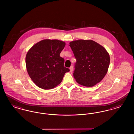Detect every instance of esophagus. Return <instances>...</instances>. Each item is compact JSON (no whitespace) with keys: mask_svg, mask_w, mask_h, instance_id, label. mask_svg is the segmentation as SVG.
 <instances>
[{"mask_svg":"<svg viewBox=\"0 0 134 134\" xmlns=\"http://www.w3.org/2000/svg\"><path fill=\"white\" fill-rule=\"evenodd\" d=\"M69 69H70V72H72V71L73 70V66H71L70 67V68H69Z\"/></svg>","mask_w":134,"mask_h":134,"instance_id":"obj_1","label":"esophagus"}]
</instances>
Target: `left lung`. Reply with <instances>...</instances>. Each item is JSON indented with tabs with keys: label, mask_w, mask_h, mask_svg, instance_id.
<instances>
[{
	"label": "left lung",
	"mask_w": 134,
	"mask_h": 134,
	"mask_svg": "<svg viewBox=\"0 0 134 134\" xmlns=\"http://www.w3.org/2000/svg\"><path fill=\"white\" fill-rule=\"evenodd\" d=\"M69 44L76 59L73 76L77 82L92 87L100 82L107 73L110 63L105 49L90 40H76Z\"/></svg>",
	"instance_id": "8db88e82"
}]
</instances>
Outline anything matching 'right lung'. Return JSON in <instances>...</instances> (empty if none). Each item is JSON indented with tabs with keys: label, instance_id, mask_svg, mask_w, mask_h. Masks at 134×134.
I'll return each mask as SVG.
<instances>
[{
	"label": "right lung",
	"instance_id": "obj_1",
	"mask_svg": "<svg viewBox=\"0 0 134 134\" xmlns=\"http://www.w3.org/2000/svg\"><path fill=\"white\" fill-rule=\"evenodd\" d=\"M65 44L60 40L46 39L35 44L27 52L26 70L38 87H55L62 82L65 74L70 71L64 67V58L60 56Z\"/></svg>",
	"mask_w": 134,
	"mask_h": 134
}]
</instances>
